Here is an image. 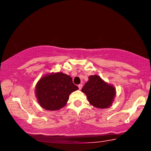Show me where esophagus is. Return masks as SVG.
Segmentation results:
<instances>
[{
  "instance_id": "1",
  "label": "esophagus",
  "mask_w": 151,
  "mask_h": 151,
  "mask_svg": "<svg viewBox=\"0 0 151 151\" xmlns=\"http://www.w3.org/2000/svg\"><path fill=\"white\" fill-rule=\"evenodd\" d=\"M78 88L81 90V89L82 88V87H83V85H82V84H80V85H78Z\"/></svg>"
}]
</instances>
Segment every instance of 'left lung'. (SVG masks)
<instances>
[{
  "label": "left lung",
  "instance_id": "left-lung-1",
  "mask_svg": "<svg viewBox=\"0 0 151 151\" xmlns=\"http://www.w3.org/2000/svg\"><path fill=\"white\" fill-rule=\"evenodd\" d=\"M82 92L86 94L91 104L99 109L109 108L115 96V88L97 75L89 76Z\"/></svg>",
  "mask_w": 151,
  "mask_h": 151
}]
</instances>
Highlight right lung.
<instances>
[{
	"label": "right lung",
	"instance_id": "add662e5",
	"mask_svg": "<svg viewBox=\"0 0 151 151\" xmlns=\"http://www.w3.org/2000/svg\"><path fill=\"white\" fill-rule=\"evenodd\" d=\"M78 89L70 76L57 73L40 78L36 86V95L43 109L57 111L65 106L70 93Z\"/></svg>",
	"mask_w": 151,
	"mask_h": 151
}]
</instances>
